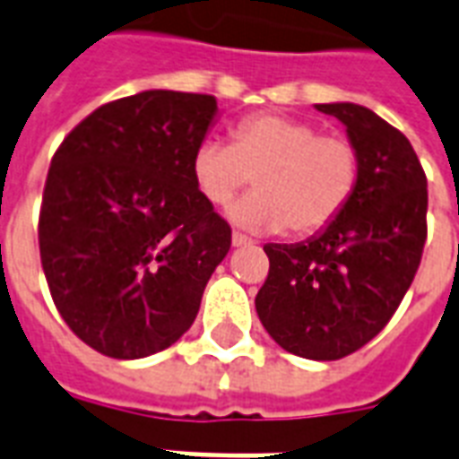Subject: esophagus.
<instances>
[{
  "label": "esophagus",
  "instance_id": "esophagus-1",
  "mask_svg": "<svg viewBox=\"0 0 459 459\" xmlns=\"http://www.w3.org/2000/svg\"><path fill=\"white\" fill-rule=\"evenodd\" d=\"M230 243H233V247H245V245H252V240L247 236H243V233H233Z\"/></svg>",
  "mask_w": 459,
  "mask_h": 459
}]
</instances>
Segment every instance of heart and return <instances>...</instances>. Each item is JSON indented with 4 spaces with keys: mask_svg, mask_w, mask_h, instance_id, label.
I'll list each match as a JSON object with an SVG mask.
<instances>
[{
    "mask_svg": "<svg viewBox=\"0 0 459 459\" xmlns=\"http://www.w3.org/2000/svg\"><path fill=\"white\" fill-rule=\"evenodd\" d=\"M190 173L197 193L226 207L252 178L257 190L229 209L236 226L307 236L326 229L348 207L359 183V152L345 135H324L309 121L255 114L238 121L230 145L204 140Z\"/></svg>",
    "mask_w": 459,
    "mask_h": 459,
    "instance_id": "b5f03b06",
    "label": "heart"
}]
</instances>
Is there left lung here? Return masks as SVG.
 <instances>
[{
	"label": "left lung",
	"mask_w": 459,
	"mask_h": 459,
	"mask_svg": "<svg viewBox=\"0 0 459 459\" xmlns=\"http://www.w3.org/2000/svg\"><path fill=\"white\" fill-rule=\"evenodd\" d=\"M345 126L359 183L335 221L302 243H266L255 307L266 333L307 359H341L388 324L421 262L427 176L410 140L367 107L314 104Z\"/></svg>",
	"instance_id": "obj_1"
}]
</instances>
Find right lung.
<instances>
[{"label":"right lung","mask_w":459,"mask_h":459,"mask_svg":"<svg viewBox=\"0 0 459 459\" xmlns=\"http://www.w3.org/2000/svg\"><path fill=\"white\" fill-rule=\"evenodd\" d=\"M212 95L145 90L95 109L56 150L39 209L54 305L82 342L117 359L178 341L230 250V226L193 183L214 126Z\"/></svg>","instance_id":"obj_1"}]
</instances>
